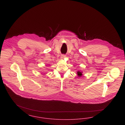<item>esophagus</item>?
Returning a JSON list of instances; mask_svg holds the SVG:
<instances>
[{
  "label": "esophagus",
  "instance_id": "obj_1",
  "mask_svg": "<svg viewBox=\"0 0 125 125\" xmlns=\"http://www.w3.org/2000/svg\"><path fill=\"white\" fill-rule=\"evenodd\" d=\"M65 57V55H63V54H62V55H61V57H60V59H61V60H63V59H64Z\"/></svg>",
  "mask_w": 125,
  "mask_h": 125
}]
</instances>
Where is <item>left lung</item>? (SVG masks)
<instances>
[{"mask_svg":"<svg viewBox=\"0 0 125 125\" xmlns=\"http://www.w3.org/2000/svg\"><path fill=\"white\" fill-rule=\"evenodd\" d=\"M77 74L78 75V77L79 78L81 77L83 75V72L78 71L77 72Z\"/></svg>","mask_w":125,"mask_h":125,"instance_id":"1","label":"left lung"}]
</instances>
